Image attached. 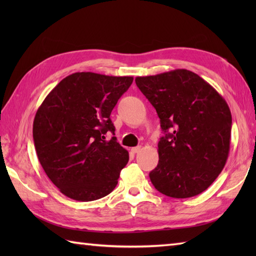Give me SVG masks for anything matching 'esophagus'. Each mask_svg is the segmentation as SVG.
<instances>
[{
    "mask_svg": "<svg viewBox=\"0 0 256 256\" xmlns=\"http://www.w3.org/2000/svg\"><path fill=\"white\" fill-rule=\"evenodd\" d=\"M140 150H142V146H136V148H132L131 152L133 154H136V153H138Z\"/></svg>",
    "mask_w": 256,
    "mask_h": 256,
    "instance_id": "34e87169",
    "label": "esophagus"
}]
</instances>
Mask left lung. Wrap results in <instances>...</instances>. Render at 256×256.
Instances as JSON below:
<instances>
[{
	"label": "left lung",
	"mask_w": 256,
	"mask_h": 256,
	"mask_svg": "<svg viewBox=\"0 0 256 256\" xmlns=\"http://www.w3.org/2000/svg\"><path fill=\"white\" fill-rule=\"evenodd\" d=\"M135 82L156 108L165 132L158 142V165L150 172L152 184L172 198L204 192L229 156L232 116L228 103L187 69L136 77Z\"/></svg>",
	"instance_id": "1"
}]
</instances>
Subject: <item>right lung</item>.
Here are the masks:
<instances>
[{"label": "right lung", "instance_id": "obj_1", "mask_svg": "<svg viewBox=\"0 0 256 256\" xmlns=\"http://www.w3.org/2000/svg\"><path fill=\"white\" fill-rule=\"evenodd\" d=\"M132 82L133 77L74 72L38 108L32 123L38 160L68 198L96 200L118 184L128 152L106 134L114 135L111 112Z\"/></svg>", "mask_w": 256, "mask_h": 256}]
</instances>
